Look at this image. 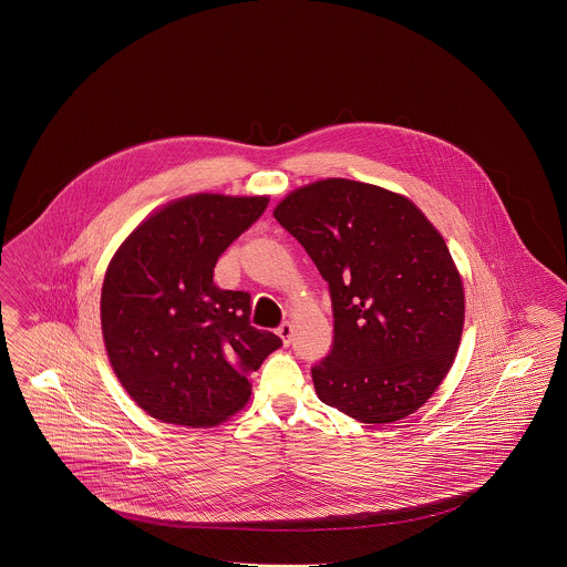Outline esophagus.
Here are the masks:
<instances>
[{"instance_id":"esophagus-1","label":"esophagus","mask_w":567,"mask_h":567,"mask_svg":"<svg viewBox=\"0 0 567 567\" xmlns=\"http://www.w3.org/2000/svg\"><path fill=\"white\" fill-rule=\"evenodd\" d=\"M276 332H278V337H280V339H282V343L291 344V341H292V324H291V322H285V324H280V327H278V330H276Z\"/></svg>"}]
</instances>
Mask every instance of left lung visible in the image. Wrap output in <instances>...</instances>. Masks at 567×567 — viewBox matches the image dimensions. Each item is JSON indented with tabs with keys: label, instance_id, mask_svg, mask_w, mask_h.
Instances as JSON below:
<instances>
[{
	"label": "left lung",
	"instance_id": "left-lung-1",
	"mask_svg": "<svg viewBox=\"0 0 567 567\" xmlns=\"http://www.w3.org/2000/svg\"><path fill=\"white\" fill-rule=\"evenodd\" d=\"M275 218L330 287L334 344L311 368L318 399L361 424L417 412L464 332V282L443 235L410 197L349 178L291 190Z\"/></svg>",
	"mask_w": 567,
	"mask_h": 567
}]
</instances>
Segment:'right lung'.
<instances>
[{
	"label": "right lung",
	"mask_w": 567,
	"mask_h": 567,
	"mask_svg": "<svg viewBox=\"0 0 567 567\" xmlns=\"http://www.w3.org/2000/svg\"><path fill=\"white\" fill-rule=\"evenodd\" d=\"M268 195L193 193L122 240L102 285V334L124 391L155 420L214 429L251 396L249 372L282 341L249 324V295L214 285L226 247Z\"/></svg>",
	"instance_id": "add662e5"
}]
</instances>
